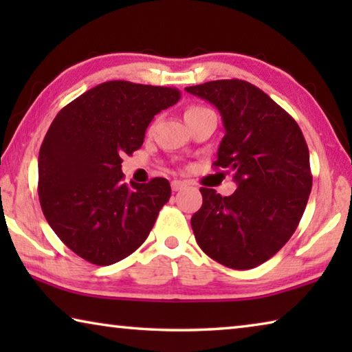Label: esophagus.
Returning <instances> with one entry per match:
<instances>
[{"label":"esophagus","mask_w":352,"mask_h":352,"mask_svg":"<svg viewBox=\"0 0 352 352\" xmlns=\"http://www.w3.org/2000/svg\"><path fill=\"white\" fill-rule=\"evenodd\" d=\"M184 186H186V183L182 182V180H174L170 183V188H172V190H175V192H177V190H182Z\"/></svg>","instance_id":"1"}]
</instances>
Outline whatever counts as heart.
<instances>
[{"mask_svg":"<svg viewBox=\"0 0 352 352\" xmlns=\"http://www.w3.org/2000/svg\"><path fill=\"white\" fill-rule=\"evenodd\" d=\"M200 110H204V107L192 105V107H189V109H186V111H184V115H190V113H195V111H200Z\"/></svg>","mask_w":352,"mask_h":352,"instance_id":"obj_1","label":"heart"}]
</instances>
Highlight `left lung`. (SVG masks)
I'll list each match as a JSON object with an SVG mask.
<instances>
[{
	"mask_svg": "<svg viewBox=\"0 0 352 352\" xmlns=\"http://www.w3.org/2000/svg\"><path fill=\"white\" fill-rule=\"evenodd\" d=\"M222 115L225 136L214 169L233 172L237 189L222 197L200 188L190 217L195 241L219 264L248 270L276 254L295 233L312 189L309 148L287 111L250 82L225 79L188 87Z\"/></svg>",
	"mask_w": 352,
	"mask_h": 352,
	"instance_id": "obj_1",
	"label": "left lung"
}]
</instances>
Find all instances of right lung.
Here are the masks:
<instances>
[{"label":"right lung","mask_w":352,"mask_h":352,"mask_svg":"<svg viewBox=\"0 0 352 352\" xmlns=\"http://www.w3.org/2000/svg\"><path fill=\"white\" fill-rule=\"evenodd\" d=\"M180 96L177 88L110 80L57 113L38 153V199L58 239L82 259L115 264L147 239L170 184L162 177L126 183L122 157Z\"/></svg>","instance_id":"obj_1"}]
</instances>
